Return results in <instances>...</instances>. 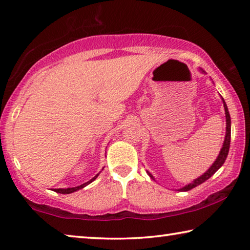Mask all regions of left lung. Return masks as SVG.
Masks as SVG:
<instances>
[{
    "instance_id": "left-lung-1",
    "label": "left lung",
    "mask_w": 250,
    "mask_h": 250,
    "mask_svg": "<svg viewBox=\"0 0 250 250\" xmlns=\"http://www.w3.org/2000/svg\"><path fill=\"white\" fill-rule=\"evenodd\" d=\"M223 103H224V108H225V115H226V137H225V141H224V145L221 152H219V155L217 156L216 161H215L213 166H211L208 171L205 172L204 174L202 176L198 177L195 181L193 182V183H189L184 188H182L180 191L182 192H186V191H189V189H192L194 188H196L197 185H200L202 183H204L205 181H207L209 179V177L214 174L215 172H216L219 167H221L224 162H225V160L228 155V151H229V146H230V116H229V112H228V108L225 104V100L223 99ZM149 175L152 177V175L149 173Z\"/></svg>"
}]
</instances>
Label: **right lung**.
I'll return each instance as SVG.
<instances>
[{
	"instance_id": "right-lung-1",
	"label": "right lung",
	"mask_w": 250,
	"mask_h": 250,
	"mask_svg": "<svg viewBox=\"0 0 250 250\" xmlns=\"http://www.w3.org/2000/svg\"><path fill=\"white\" fill-rule=\"evenodd\" d=\"M98 175H99V174H97L95 177H92V179H91L90 181H88V182H86V183H83V184L79 185V186H76V188H55L54 191L57 192V193H61V194H70V193H73V192L78 191V189H80V188H84V186H87L88 184H90L92 181H95V180L97 179V176H98Z\"/></svg>"
}]
</instances>
